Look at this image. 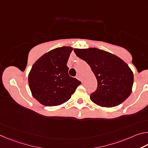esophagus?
<instances>
[{
	"label": "esophagus",
	"instance_id": "esophagus-1",
	"mask_svg": "<svg viewBox=\"0 0 148 148\" xmlns=\"http://www.w3.org/2000/svg\"><path fill=\"white\" fill-rule=\"evenodd\" d=\"M77 79H78V80H79V81H82V79H81V77L79 75H78L77 76Z\"/></svg>",
	"mask_w": 148,
	"mask_h": 148
}]
</instances>
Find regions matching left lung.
<instances>
[{"label":"left lung","mask_w":148,"mask_h":148,"mask_svg":"<svg viewBox=\"0 0 148 148\" xmlns=\"http://www.w3.org/2000/svg\"><path fill=\"white\" fill-rule=\"evenodd\" d=\"M76 55L86 62L97 81L96 91L90 94L92 102L102 107L123 103L132 92L134 76L122 59L97 48L74 49Z\"/></svg>","instance_id":"8db88e82"}]
</instances>
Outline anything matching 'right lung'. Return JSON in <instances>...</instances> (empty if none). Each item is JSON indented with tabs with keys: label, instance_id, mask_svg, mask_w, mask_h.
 Here are the masks:
<instances>
[{
	"label": "right lung",
	"instance_id": "add662e5",
	"mask_svg": "<svg viewBox=\"0 0 148 148\" xmlns=\"http://www.w3.org/2000/svg\"><path fill=\"white\" fill-rule=\"evenodd\" d=\"M71 47H62L47 52L38 58L28 74L32 96L41 105L53 107L63 104L81 84L69 75L67 66Z\"/></svg>",
	"mask_w": 148,
	"mask_h": 148
}]
</instances>
